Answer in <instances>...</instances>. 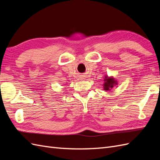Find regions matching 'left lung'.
Segmentation results:
<instances>
[{"mask_svg": "<svg viewBox=\"0 0 160 160\" xmlns=\"http://www.w3.org/2000/svg\"><path fill=\"white\" fill-rule=\"evenodd\" d=\"M118 85V81H116L113 77H109L106 75L104 79V83H103V89L105 91H110L111 89H112L115 85Z\"/></svg>", "mask_w": 160, "mask_h": 160, "instance_id": "obj_1", "label": "left lung"}]
</instances>
